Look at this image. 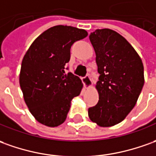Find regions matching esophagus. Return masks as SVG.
I'll use <instances>...</instances> for the list:
<instances>
[{
	"label": "esophagus",
	"instance_id": "esophagus-1",
	"mask_svg": "<svg viewBox=\"0 0 156 156\" xmlns=\"http://www.w3.org/2000/svg\"><path fill=\"white\" fill-rule=\"evenodd\" d=\"M82 81H83V84H84L85 88L87 89L89 88V87H91L92 86V81L89 76H85L84 78H83V80H82Z\"/></svg>",
	"mask_w": 156,
	"mask_h": 156
}]
</instances>
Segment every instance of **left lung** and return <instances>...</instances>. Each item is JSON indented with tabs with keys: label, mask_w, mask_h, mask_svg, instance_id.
I'll return each instance as SVG.
<instances>
[{
	"label": "left lung",
	"mask_w": 156,
	"mask_h": 156,
	"mask_svg": "<svg viewBox=\"0 0 156 156\" xmlns=\"http://www.w3.org/2000/svg\"><path fill=\"white\" fill-rule=\"evenodd\" d=\"M96 53L99 100L88 109L90 120L102 127L120 123L133 109L144 84V65L133 46L115 31L96 30L89 35Z\"/></svg>",
	"instance_id": "8db88e82"
}]
</instances>
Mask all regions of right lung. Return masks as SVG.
Instances as JSON below:
<instances>
[{"instance_id": "right-lung-1", "label": "right lung", "mask_w": 156, "mask_h": 156, "mask_svg": "<svg viewBox=\"0 0 156 156\" xmlns=\"http://www.w3.org/2000/svg\"><path fill=\"white\" fill-rule=\"evenodd\" d=\"M87 35L76 27L53 26L41 34L23 56L19 84L30 112L41 124L55 127L64 123L71 100L80 95V79L64 69L71 46Z\"/></svg>"}]
</instances>
